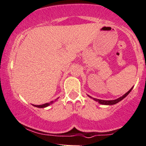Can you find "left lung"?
I'll list each match as a JSON object with an SVG mask.
<instances>
[{
    "label": "left lung",
    "instance_id": "1",
    "mask_svg": "<svg viewBox=\"0 0 146 146\" xmlns=\"http://www.w3.org/2000/svg\"><path fill=\"white\" fill-rule=\"evenodd\" d=\"M133 87H131V88L130 89V90H129V91L127 92V93L125 94H124L123 96H120V97H119V98H118V99H115V100H109V101H108V100H107V101L106 100H101V99H95V98H92V96H89V95H88V96H89V97L91 98V99H92L93 100H94L95 101H96V102L99 103V104H102V105H108V106L114 105V104H117L118 102H119V101H122V99H125L126 96H127V95H128L130 93V92L131 91V90H132V89H133Z\"/></svg>",
    "mask_w": 146,
    "mask_h": 146
}]
</instances>
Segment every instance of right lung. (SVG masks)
I'll list each match as a JSON object with an SVG mask.
<instances>
[{
    "mask_svg": "<svg viewBox=\"0 0 146 146\" xmlns=\"http://www.w3.org/2000/svg\"><path fill=\"white\" fill-rule=\"evenodd\" d=\"M58 99H59V98H57V99H56L55 101L57 100ZM54 102V101H51V102H50V103H46V104H42V105H33V106H35V107H37V108H45V107L49 106H50V105H51V104H52Z\"/></svg>",
    "mask_w": 146,
    "mask_h": 146,
    "instance_id": "1",
    "label": "right lung"
}]
</instances>
